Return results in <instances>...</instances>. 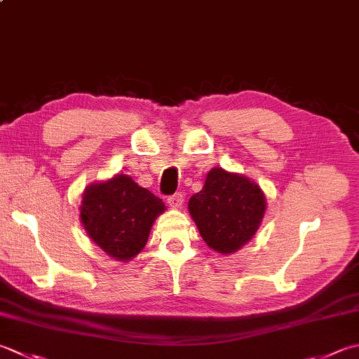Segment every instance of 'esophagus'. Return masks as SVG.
<instances>
[{
	"instance_id": "obj_1",
	"label": "esophagus",
	"mask_w": 359,
	"mask_h": 359,
	"mask_svg": "<svg viewBox=\"0 0 359 359\" xmlns=\"http://www.w3.org/2000/svg\"><path fill=\"white\" fill-rule=\"evenodd\" d=\"M184 201H185V198L180 193L172 194V196H170V198H168V203H170L172 208H180L182 205H184Z\"/></svg>"
}]
</instances>
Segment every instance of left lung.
Returning a JSON list of instances; mask_svg holds the SVG:
<instances>
[{
    "label": "left lung",
    "instance_id": "left-lung-1",
    "mask_svg": "<svg viewBox=\"0 0 359 359\" xmlns=\"http://www.w3.org/2000/svg\"><path fill=\"white\" fill-rule=\"evenodd\" d=\"M266 208L268 202L259 185L222 168L210 170L203 188L188 202L202 240L222 255L235 254L254 238Z\"/></svg>",
    "mask_w": 359,
    "mask_h": 359
}]
</instances>
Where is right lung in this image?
Listing matches in <instances>:
<instances>
[{
  "instance_id": "obj_1",
  "label": "right lung",
  "mask_w": 359,
  "mask_h": 359,
  "mask_svg": "<svg viewBox=\"0 0 359 359\" xmlns=\"http://www.w3.org/2000/svg\"><path fill=\"white\" fill-rule=\"evenodd\" d=\"M166 210L163 201L128 174L86 187L81 222L88 238L116 262H130L147 243L154 221Z\"/></svg>"
}]
</instances>
